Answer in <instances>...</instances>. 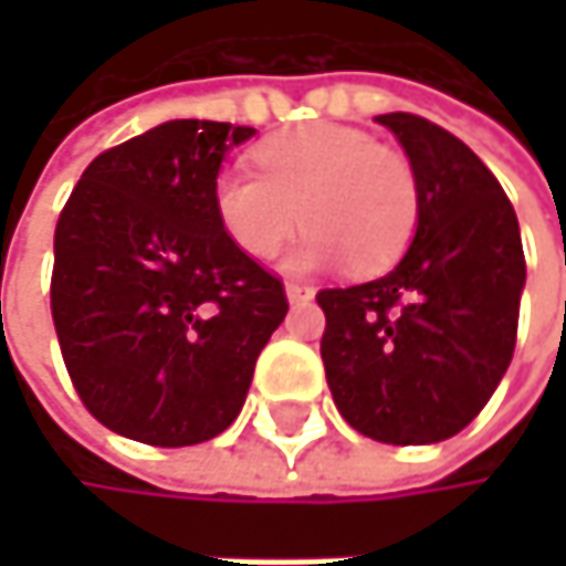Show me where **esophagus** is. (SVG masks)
I'll return each mask as SVG.
<instances>
[{"label":"esophagus","mask_w":566,"mask_h":566,"mask_svg":"<svg viewBox=\"0 0 566 566\" xmlns=\"http://www.w3.org/2000/svg\"><path fill=\"white\" fill-rule=\"evenodd\" d=\"M284 294H287L291 304H301V301H311L314 297V287L304 282H287L284 284Z\"/></svg>","instance_id":"1"}]
</instances>
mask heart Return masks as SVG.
Wrapping results in <instances>:
<instances>
[{
  "instance_id": "b5f03b06",
  "label": "heart",
  "mask_w": 566,
  "mask_h": 566,
  "mask_svg": "<svg viewBox=\"0 0 566 566\" xmlns=\"http://www.w3.org/2000/svg\"><path fill=\"white\" fill-rule=\"evenodd\" d=\"M258 172L216 176L212 206L226 235L249 259H272L304 222L311 232L284 255V269L314 272L350 262L354 272H387L406 252L419 219V186L409 160L357 127L307 124L269 137Z\"/></svg>"
}]
</instances>
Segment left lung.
Returning a JSON list of instances; mask_svg holds the SVG:
<instances>
[{
  "instance_id": "1",
  "label": "left lung",
  "mask_w": 566,
  "mask_h": 566,
  "mask_svg": "<svg viewBox=\"0 0 566 566\" xmlns=\"http://www.w3.org/2000/svg\"><path fill=\"white\" fill-rule=\"evenodd\" d=\"M419 186L416 235L394 272L324 287L321 357L340 416L390 446L462 432L502 384L524 291L521 229L492 170L449 130L380 114Z\"/></svg>"
}]
</instances>
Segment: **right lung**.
I'll use <instances>...</instances> for the list:
<instances>
[{
  "label": "right lung",
  "mask_w": 566,
  "mask_h": 566,
  "mask_svg": "<svg viewBox=\"0 0 566 566\" xmlns=\"http://www.w3.org/2000/svg\"><path fill=\"white\" fill-rule=\"evenodd\" d=\"M255 127L167 120L81 172L55 229L52 317L71 384L111 432H226L287 314L282 282L222 229L212 186Z\"/></svg>",
  "instance_id": "right-lung-1"
}]
</instances>
